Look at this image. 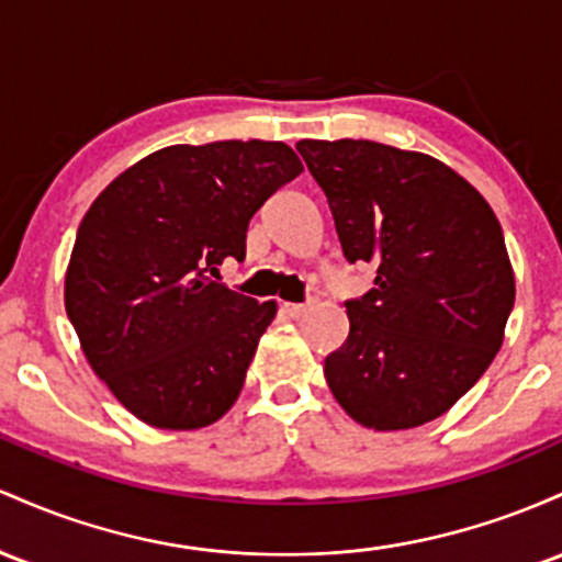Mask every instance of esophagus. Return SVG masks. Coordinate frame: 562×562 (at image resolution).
Instances as JSON below:
<instances>
[{
  "instance_id": "1",
  "label": "esophagus",
  "mask_w": 562,
  "mask_h": 562,
  "mask_svg": "<svg viewBox=\"0 0 562 562\" xmlns=\"http://www.w3.org/2000/svg\"><path fill=\"white\" fill-rule=\"evenodd\" d=\"M283 311L292 315V318H300V315H305L307 311H311V302H286V305H283Z\"/></svg>"
}]
</instances>
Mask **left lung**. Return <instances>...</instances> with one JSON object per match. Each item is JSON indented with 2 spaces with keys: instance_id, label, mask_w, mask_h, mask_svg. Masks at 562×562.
Masks as SVG:
<instances>
[{
  "instance_id": "left-lung-1",
  "label": "left lung",
  "mask_w": 562,
  "mask_h": 562,
  "mask_svg": "<svg viewBox=\"0 0 562 562\" xmlns=\"http://www.w3.org/2000/svg\"><path fill=\"white\" fill-rule=\"evenodd\" d=\"M342 255L374 262L348 300L350 334L326 356L334 398L371 430L432 422L502 348L515 276L485 199L443 161L371 140H300Z\"/></svg>"
}]
</instances>
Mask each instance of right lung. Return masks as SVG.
Masks as SVG:
<instances>
[{
  "instance_id": "right-lung-1",
  "label": "right lung",
  "mask_w": 562,
  "mask_h": 562,
  "mask_svg": "<svg viewBox=\"0 0 562 562\" xmlns=\"http://www.w3.org/2000/svg\"><path fill=\"white\" fill-rule=\"evenodd\" d=\"M302 172L289 145L220 140L145 156L92 201L66 273V313L119 403L199 430L236 403L276 302L217 283L255 212Z\"/></svg>"
}]
</instances>
